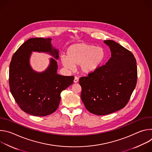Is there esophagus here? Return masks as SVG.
<instances>
[{
	"mask_svg": "<svg viewBox=\"0 0 152 152\" xmlns=\"http://www.w3.org/2000/svg\"><path fill=\"white\" fill-rule=\"evenodd\" d=\"M78 81H79V78H78V77L75 76V79H74V82H75V83H77V82H78Z\"/></svg>",
	"mask_w": 152,
	"mask_h": 152,
	"instance_id": "34e87169",
	"label": "esophagus"
}]
</instances>
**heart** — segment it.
Here are the masks:
<instances>
[{"mask_svg": "<svg viewBox=\"0 0 152 152\" xmlns=\"http://www.w3.org/2000/svg\"><path fill=\"white\" fill-rule=\"evenodd\" d=\"M104 58L105 53L102 48L79 42L71 45L67 49V56H61V61L68 70H72L75 65H79L82 73L90 74L99 68Z\"/></svg>", "mask_w": 152, "mask_h": 152, "instance_id": "b5f03b06", "label": "heart"}]
</instances>
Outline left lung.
<instances>
[{
  "label": "left lung",
  "mask_w": 152,
  "mask_h": 152,
  "mask_svg": "<svg viewBox=\"0 0 152 152\" xmlns=\"http://www.w3.org/2000/svg\"><path fill=\"white\" fill-rule=\"evenodd\" d=\"M111 57L104 66L88 76L81 77V99L91 113L107 115L123 108L137 81L136 59L130 52L113 40H104Z\"/></svg>",
  "instance_id": "1"
}]
</instances>
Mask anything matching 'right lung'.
I'll return each mask as SVG.
<instances>
[{
    "instance_id": "1",
    "label": "right lung",
    "mask_w": 152,
    "mask_h": 152,
    "mask_svg": "<svg viewBox=\"0 0 152 152\" xmlns=\"http://www.w3.org/2000/svg\"><path fill=\"white\" fill-rule=\"evenodd\" d=\"M51 41L50 38L28 39L14 53L10 65L11 93L21 110L34 116L53 113L58 107L61 93L73 83L74 76L57 73V62L52 58L44 72H37L31 67L32 52L48 53L59 58V51L52 46Z\"/></svg>"
}]
</instances>
